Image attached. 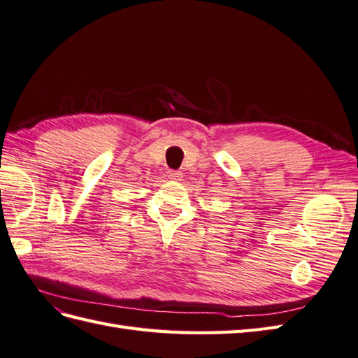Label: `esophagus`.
I'll list each match as a JSON object with an SVG mask.
<instances>
[{
  "mask_svg": "<svg viewBox=\"0 0 358 358\" xmlns=\"http://www.w3.org/2000/svg\"><path fill=\"white\" fill-rule=\"evenodd\" d=\"M182 173L180 171H169V179L173 182H180L182 180Z\"/></svg>",
  "mask_w": 358,
  "mask_h": 358,
  "instance_id": "obj_1",
  "label": "esophagus"
}]
</instances>
